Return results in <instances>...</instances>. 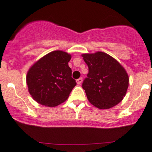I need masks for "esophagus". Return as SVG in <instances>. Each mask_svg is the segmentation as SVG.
<instances>
[{"label": "esophagus", "mask_w": 152, "mask_h": 152, "mask_svg": "<svg viewBox=\"0 0 152 152\" xmlns=\"http://www.w3.org/2000/svg\"><path fill=\"white\" fill-rule=\"evenodd\" d=\"M76 82H77L78 85H81L82 82V78H79V79H78L77 80H76Z\"/></svg>", "instance_id": "1"}]
</instances>
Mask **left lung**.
Here are the masks:
<instances>
[{
    "label": "left lung",
    "instance_id": "8db88e82",
    "mask_svg": "<svg viewBox=\"0 0 152 152\" xmlns=\"http://www.w3.org/2000/svg\"><path fill=\"white\" fill-rule=\"evenodd\" d=\"M82 56L89 69L87 77L82 83L89 102L102 110L120 103L126 93L129 81L124 67L104 52Z\"/></svg>",
    "mask_w": 152,
    "mask_h": 152
}]
</instances>
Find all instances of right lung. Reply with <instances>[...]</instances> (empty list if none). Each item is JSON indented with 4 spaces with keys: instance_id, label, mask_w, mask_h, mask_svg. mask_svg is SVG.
Wrapping results in <instances>:
<instances>
[{
    "instance_id": "obj_1",
    "label": "right lung",
    "mask_w": 152,
    "mask_h": 152,
    "mask_svg": "<svg viewBox=\"0 0 152 152\" xmlns=\"http://www.w3.org/2000/svg\"><path fill=\"white\" fill-rule=\"evenodd\" d=\"M71 55L54 50L35 62L26 76L28 90L34 100L48 107H56L67 100L76 85L68 66Z\"/></svg>"
}]
</instances>
